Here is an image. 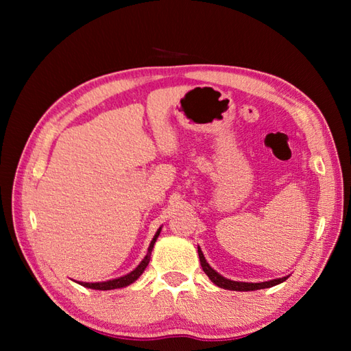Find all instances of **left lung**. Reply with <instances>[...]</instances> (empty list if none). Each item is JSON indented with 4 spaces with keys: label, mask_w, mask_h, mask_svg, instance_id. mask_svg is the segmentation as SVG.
<instances>
[{
    "label": "left lung",
    "mask_w": 351,
    "mask_h": 351,
    "mask_svg": "<svg viewBox=\"0 0 351 351\" xmlns=\"http://www.w3.org/2000/svg\"><path fill=\"white\" fill-rule=\"evenodd\" d=\"M199 253V259H200V265H202V270L205 274L210 278V280L223 289H230V291H255V289H264V288H270L274 285H279L283 280L288 279V276H283V278L279 279H273V280H267V282H238V280H230L223 278L220 273H217L214 268L206 263V259L204 256V252L200 247H197Z\"/></svg>",
    "instance_id": "obj_1"
}]
</instances>
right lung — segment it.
Returning a JSON list of instances; mask_svg holds the SVG:
<instances>
[{
	"mask_svg": "<svg viewBox=\"0 0 351 351\" xmlns=\"http://www.w3.org/2000/svg\"><path fill=\"white\" fill-rule=\"evenodd\" d=\"M160 232H161V228H160L158 230H156L155 235H154V238H152L151 244H149L146 256L143 258V261H141V263H140L136 268H134V270H132L131 273L125 274V276H121V278H117V279L106 280V282H77V283H80V285H83V287H86V288H90V289H99V291L117 289V288H125V287L131 285L132 282H136V280L140 278V276L143 274L145 268H146V267H147V264H149V261H151V253H152V249H154V244H155V241H156V238H158Z\"/></svg>",
	"mask_w": 351,
	"mask_h": 351,
	"instance_id": "right-lung-1",
	"label": "right lung"
}]
</instances>
